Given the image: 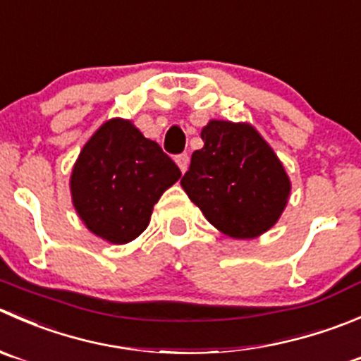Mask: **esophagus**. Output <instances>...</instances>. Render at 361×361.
<instances>
[{
  "label": "esophagus",
  "instance_id": "34e87169",
  "mask_svg": "<svg viewBox=\"0 0 361 361\" xmlns=\"http://www.w3.org/2000/svg\"><path fill=\"white\" fill-rule=\"evenodd\" d=\"M176 164H178V167H180L181 173H185V171H187V167H188V155H187V153H181V155H178L176 157Z\"/></svg>",
  "mask_w": 361,
  "mask_h": 361
}]
</instances>
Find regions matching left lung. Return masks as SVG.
I'll return each mask as SVG.
<instances>
[{
  "instance_id": "obj_1",
  "label": "left lung",
  "mask_w": 361,
  "mask_h": 361,
  "mask_svg": "<svg viewBox=\"0 0 361 361\" xmlns=\"http://www.w3.org/2000/svg\"><path fill=\"white\" fill-rule=\"evenodd\" d=\"M181 187L213 227L252 240L281 219L291 180L274 148L250 123L209 120Z\"/></svg>"
}]
</instances>
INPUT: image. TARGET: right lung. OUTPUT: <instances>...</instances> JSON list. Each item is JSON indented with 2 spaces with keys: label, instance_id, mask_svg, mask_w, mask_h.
I'll list each match as a JSON object with an SVG mask.
<instances>
[{
  "label": "right lung",
  "instance_id": "obj_1",
  "mask_svg": "<svg viewBox=\"0 0 361 361\" xmlns=\"http://www.w3.org/2000/svg\"><path fill=\"white\" fill-rule=\"evenodd\" d=\"M180 176L176 164L130 120L111 118L73 164L72 204L95 236L123 245L148 227L153 206Z\"/></svg>",
  "mask_w": 361,
  "mask_h": 361
}]
</instances>
